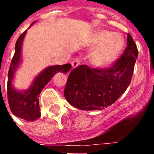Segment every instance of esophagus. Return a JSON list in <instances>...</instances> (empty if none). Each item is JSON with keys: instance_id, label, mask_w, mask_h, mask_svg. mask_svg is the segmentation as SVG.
<instances>
[{"instance_id": "1", "label": "esophagus", "mask_w": 154, "mask_h": 154, "mask_svg": "<svg viewBox=\"0 0 154 154\" xmlns=\"http://www.w3.org/2000/svg\"><path fill=\"white\" fill-rule=\"evenodd\" d=\"M79 64H80V61L79 59H74L72 62V66L73 68H76L79 66Z\"/></svg>"}]
</instances>
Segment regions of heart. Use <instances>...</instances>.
<instances>
[{
    "instance_id": "heart-1",
    "label": "heart",
    "mask_w": 154,
    "mask_h": 154,
    "mask_svg": "<svg viewBox=\"0 0 154 154\" xmlns=\"http://www.w3.org/2000/svg\"><path fill=\"white\" fill-rule=\"evenodd\" d=\"M89 44L94 48L91 54V64L98 69H106L118 60L125 47V38L119 33L97 29L91 36Z\"/></svg>"
}]
</instances>
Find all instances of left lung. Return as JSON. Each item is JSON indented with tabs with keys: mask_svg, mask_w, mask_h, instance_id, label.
<instances>
[{
	"mask_svg": "<svg viewBox=\"0 0 154 154\" xmlns=\"http://www.w3.org/2000/svg\"><path fill=\"white\" fill-rule=\"evenodd\" d=\"M138 48L129 34L120 58L107 69L81 65L72 71L64 90L68 103L82 110H103L121 97L131 82Z\"/></svg>",
	"mask_w": 154,
	"mask_h": 154,
	"instance_id": "1",
	"label": "left lung"
}]
</instances>
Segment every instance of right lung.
<instances>
[{
	"instance_id": "right-lung-1",
	"label": "right lung",
	"mask_w": 154,
	"mask_h": 154,
	"mask_svg": "<svg viewBox=\"0 0 154 154\" xmlns=\"http://www.w3.org/2000/svg\"><path fill=\"white\" fill-rule=\"evenodd\" d=\"M35 22H33L29 27H31ZM26 32L27 30L19 37L15 44V54L8 72L7 97L11 110L15 116L26 121H35L41 116L38 97L42 90L55 74L57 72L67 73L71 70L72 65L67 63L47 67L35 76L29 88L24 90L16 89L13 85V81L15 79L16 71L22 63V44Z\"/></svg>"
}]
</instances>
